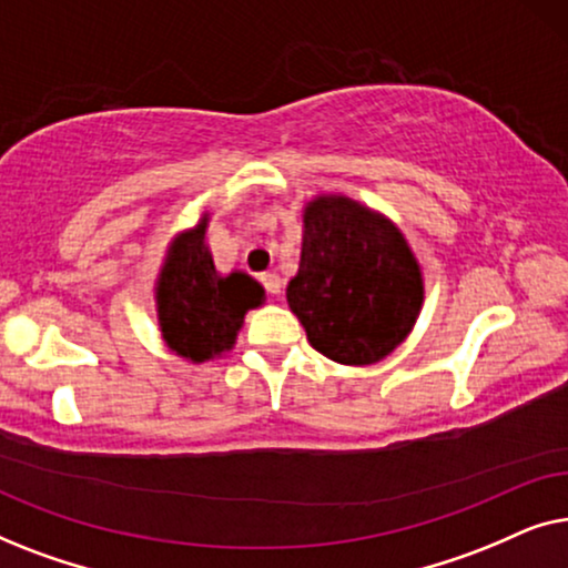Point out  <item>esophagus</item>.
Listing matches in <instances>:
<instances>
[{
    "label": "esophagus",
    "instance_id": "esophagus-1",
    "mask_svg": "<svg viewBox=\"0 0 568 568\" xmlns=\"http://www.w3.org/2000/svg\"><path fill=\"white\" fill-rule=\"evenodd\" d=\"M261 282H263V286H266V292L268 294H274V297H276V294H282V278H278L276 274H263L261 276Z\"/></svg>",
    "mask_w": 568,
    "mask_h": 568
}]
</instances>
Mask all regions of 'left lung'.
I'll return each mask as SVG.
<instances>
[{
    "label": "left lung",
    "instance_id": "obj_1",
    "mask_svg": "<svg viewBox=\"0 0 568 568\" xmlns=\"http://www.w3.org/2000/svg\"><path fill=\"white\" fill-rule=\"evenodd\" d=\"M286 302L315 352L338 364H372L414 328L422 268L383 214L346 196H317L305 209L300 271Z\"/></svg>",
    "mask_w": 568,
    "mask_h": 568
}]
</instances>
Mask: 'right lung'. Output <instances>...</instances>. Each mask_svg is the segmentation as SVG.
Instances as JSON below:
<instances>
[{"instance_id":"1","label":"right lung","mask_w":568,"mask_h":568,"mask_svg":"<svg viewBox=\"0 0 568 568\" xmlns=\"http://www.w3.org/2000/svg\"><path fill=\"white\" fill-rule=\"evenodd\" d=\"M206 216L175 237L158 282V315L165 344L191 362L230 352L247 310L263 302V286L243 271L220 276L204 245Z\"/></svg>"}]
</instances>
